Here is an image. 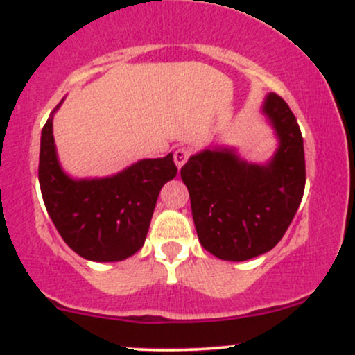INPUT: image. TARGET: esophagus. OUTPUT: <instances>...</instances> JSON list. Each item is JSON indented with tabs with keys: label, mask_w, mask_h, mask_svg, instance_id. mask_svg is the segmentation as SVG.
<instances>
[{
	"label": "esophagus",
	"mask_w": 355,
	"mask_h": 355,
	"mask_svg": "<svg viewBox=\"0 0 355 355\" xmlns=\"http://www.w3.org/2000/svg\"><path fill=\"white\" fill-rule=\"evenodd\" d=\"M189 157H190V150L187 148V146H180V148L175 150L173 160H175V164H177L178 168H182V166L185 165V162L189 160Z\"/></svg>",
	"instance_id": "obj_1"
}]
</instances>
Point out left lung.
Masks as SVG:
<instances>
[{
    "label": "left lung",
    "instance_id": "8db88e82",
    "mask_svg": "<svg viewBox=\"0 0 355 355\" xmlns=\"http://www.w3.org/2000/svg\"><path fill=\"white\" fill-rule=\"evenodd\" d=\"M263 112L280 138L270 164H247L232 150H205L180 170L198 240L222 260L242 262L272 250L304 197V140L294 113L277 93L267 96Z\"/></svg>",
    "mask_w": 355,
    "mask_h": 355
}]
</instances>
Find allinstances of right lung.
Instances as JSON below:
<instances>
[{
    "label": "right lung",
    "mask_w": 355,
    "mask_h": 355,
    "mask_svg": "<svg viewBox=\"0 0 355 355\" xmlns=\"http://www.w3.org/2000/svg\"><path fill=\"white\" fill-rule=\"evenodd\" d=\"M177 175L173 155L140 160L115 177L71 180L56 160L51 116L43 126L38 178L67 245L93 262H118L144 247L158 193Z\"/></svg>",
    "instance_id": "1"
}]
</instances>
